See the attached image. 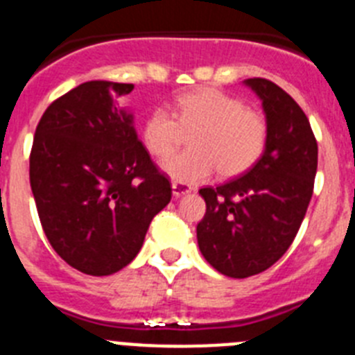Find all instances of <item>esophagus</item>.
Segmentation results:
<instances>
[{
	"instance_id": "1",
	"label": "esophagus",
	"mask_w": 355,
	"mask_h": 355,
	"mask_svg": "<svg viewBox=\"0 0 355 355\" xmlns=\"http://www.w3.org/2000/svg\"><path fill=\"white\" fill-rule=\"evenodd\" d=\"M171 189H173L175 198H180V196H184V195H189L191 191H193L189 186H186V184H180V182H173V184H171Z\"/></svg>"
}]
</instances>
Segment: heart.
I'll return each mask as SVG.
<instances>
[{
  "label": "heart",
  "instance_id": "heart-1",
  "mask_svg": "<svg viewBox=\"0 0 355 355\" xmlns=\"http://www.w3.org/2000/svg\"><path fill=\"white\" fill-rule=\"evenodd\" d=\"M182 132L189 152L178 153L162 164L173 182L202 184L218 168L221 177H236L255 164L268 141V121L259 110L214 87H200L178 94L171 112L157 107L143 125V143L155 157L175 152Z\"/></svg>",
  "mask_w": 355,
  "mask_h": 355
}]
</instances>
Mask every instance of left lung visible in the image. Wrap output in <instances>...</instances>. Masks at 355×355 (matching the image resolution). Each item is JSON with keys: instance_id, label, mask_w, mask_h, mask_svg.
Instances as JSON below:
<instances>
[{"instance_id": "obj_1", "label": "left lung", "mask_w": 355, "mask_h": 355, "mask_svg": "<svg viewBox=\"0 0 355 355\" xmlns=\"http://www.w3.org/2000/svg\"><path fill=\"white\" fill-rule=\"evenodd\" d=\"M245 85L263 101L266 148L241 177L200 189L207 211L196 227L205 261L232 279L257 275L286 254L318 168V144L297 101L266 78H248Z\"/></svg>"}]
</instances>
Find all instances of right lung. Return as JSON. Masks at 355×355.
<instances>
[{"mask_svg":"<svg viewBox=\"0 0 355 355\" xmlns=\"http://www.w3.org/2000/svg\"><path fill=\"white\" fill-rule=\"evenodd\" d=\"M134 85L92 80L42 114L30 153V186L42 230L60 257L87 275H112L139 254L171 184L116 100Z\"/></svg>","mask_w":355,"mask_h":355,"instance_id":"obj_1","label":"right lung"}]
</instances>
